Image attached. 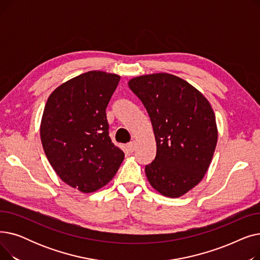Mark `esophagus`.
Returning <instances> with one entry per match:
<instances>
[{
	"instance_id": "1",
	"label": "esophagus",
	"mask_w": 260,
	"mask_h": 260,
	"mask_svg": "<svg viewBox=\"0 0 260 260\" xmlns=\"http://www.w3.org/2000/svg\"><path fill=\"white\" fill-rule=\"evenodd\" d=\"M126 147H127V149H128V152L133 153V152L135 151V149H136V143L133 141V142L128 143V144L126 145Z\"/></svg>"
}]
</instances>
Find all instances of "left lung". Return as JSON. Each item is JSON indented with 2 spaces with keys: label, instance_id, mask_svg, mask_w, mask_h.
I'll return each instance as SVG.
<instances>
[{
  "label": "left lung",
  "instance_id": "obj_1",
  "mask_svg": "<svg viewBox=\"0 0 260 260\" xmlns=\"http://www.w3.org/2000/svg\"><path fill=\"white\" fill-rule=\"evenodd\" d=\"M151 119L157 153L145 167L149 184L161 195L178 198L208 172L218 140L211 103L185 80L167 73L128 81Z\"/></svg>",
  "mask_w": 260,
  "mask_h": 260
}]
</instances>
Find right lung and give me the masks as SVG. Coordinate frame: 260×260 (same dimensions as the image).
I'll list each match as a JSON object with an SVG mask.
<instances>
[{"label": "right lung", "mask_w": 260, "mask_h": 260, "mask_svg": "<svg viewBox=\"0 0 260 260\" xmlns=\"http://www.w3.org/2000/svg\"><path fill=\"white\" fill-rule=\"evenodd\" d=\"M120 79L102 71L81 74L59 85L45 104L44 153L60 179L82 193L106 185L124 159L109 138L105 112Z\"/></svg>", "instance_id": "obj_1"}]
</instances>
